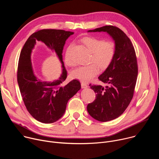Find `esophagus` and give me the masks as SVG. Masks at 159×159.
Instances as JSON below:
<instances>
[{
	"instance_id": "1",
	"label": "esophagus",
	"mask_w": 159,
	"mask_h": 159,
	"mask_svg": "<svg viewBox=\"0 0 159 159\" xmlns=\"http://www.w3.org/2000/svg\"><path fill=\"white\" fill-rule=\"evenodd\" d=\"M81 87L82 89H85L88 87V85L85 84V83H84V82H81Z\"/></svg>"
}]
</instances>
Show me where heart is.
Instances as JSON below:
<instances>
[{
	"label": "heart",
	"mask_w": 159,
	"mask_h": 159,
	"mask_svg": "<svg viewBox=\"0 0 159 159\" xmlns=\"http://www.w3.org/2000/svg\"><path fill=\"white\" fill-rule=\"evenodd\" d=\"M82 41L92 53L90 62L96 64L102 70L107 69L116 55V46L115 43L112 41H104L103 39L94 37H86L83 39ZM72 47V44L70 45L66 51L65 56V61L69 66L75 65V62L70 55ZM95 64L93 63L77 68L72 71V77L82 82L90 80L99 72L98 67Z\"/></svg>",
	"instance_id": "1"
}]
</instances>
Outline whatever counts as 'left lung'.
Wrapping results in <instances>:
<instances>
[{
	"label": "left lung",
	"mask_w": 159,
	"mask_h": 159,
	"mask_svg": "<svg viewBox=\"0 0 159 159\" xmlns=\"http://www.w3.org/2000/svg\"><path fill=\"white\" fill-rule=\"evenodd\" d=\"M101 31L115 40L116 52L109 66L98 77L106 86L89 85L96 94L87 109L93 118L105 122L118 118L129 104L137 82L138 65L133 45L122 30L109 25L88 31Z\"/></svg>",
	"instance_id": "8db88e82"
}]
</instances>
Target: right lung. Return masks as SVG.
Returning <instances> with one entry per match:
<instances>
[{
	"instance_id": "right-lung-1",
	"label": "right lung",
	"mask_w": 159,
	"mask_h": 159,
	"mask_svg": "<svg viewBox=\"0 0 159 159\" xmlns=\"http://www.w3.org/2000/svg\"><path fill=\"white\" fill-rule=\"evenodd\" d=\"M74 33L61 30L47 29L32 34L22 48L18 63L17 82L22 100L30 115L43 123H52L64 115L66 104L81 88L79 80L74 79L66 84L67 77L62 52L66 40ZM36 40L43 42L57 53L62 63V74L52 83L39 80L35 76L30 61V54Z\"/></svg>"
}]
</instances>
